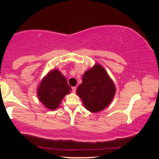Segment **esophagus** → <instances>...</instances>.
<instances>
[{
	"mask_svg": "<svg viewBox=\"0 0 159 159\" xmlns=\"http://www.w3.org/2000/svg\"><path fill=\"white\" fill-rule=\"evenodd\" d=\"M72 93H75L76 92V87H72Z\"/></svg>",
	"mask_w": 159,
	"mask_h": 159,
	"instance_id": "1",
	"label": "esophagus"
}]
</instances>
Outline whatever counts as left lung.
Returning a JSON list of instances; mask_svg holds the SVG:
<instances>
[{"label":"left lung","instance_id":"obj_1","mask_svg":"<svg viewBox=\"0 0 159 159\" xmlns=\"http://www.w3.org/2000/svg\"><path fill=\"white\" fill-rule=\"evenodd\" d=\"M76 93L85 108L96 113L110 105L116 93V87L105 68L96 63L84 73L82 83Z\"/></svg>","mask_w":159,"mask_h":159}]
</instances>
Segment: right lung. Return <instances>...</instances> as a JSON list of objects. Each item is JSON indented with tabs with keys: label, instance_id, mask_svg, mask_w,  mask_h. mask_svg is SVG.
Masks as SVG:
<instances>
[{
	"label": "right lung",
	"instance_id": "obj_1",
	"mask_svg": "<svg viewBox=\"0 0 159 159\" xmlns=\"http://www.w3.org/2000/svg\"><path fill=\"white\" fill-rule=\"evenodd\" d=\"M70 91L72 89L65 76L57 69H54L40 81L37 87L38 99L46 108L55 110Z\"/></svg>",
	"mask_w": 159,
	"mask_h": 159
}]
</instances>
